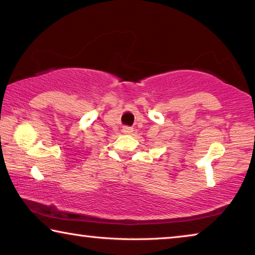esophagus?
<instances>
[{
	"mask_svg": "<svg viewBox=\"0 0 255 255\" xmlns=\"http://www.w3.org/2000/svg\"><path fill=\"white\" fill-rule=\"evenodd\" d=\"M123 131H124L125 133H131V132H132V128L126 126V127L123 128Z\"/></svg>",
	"mask_w": 255,
	"mask_h": 255,
	"instance_id": "esophagus-1",
	"label": "esophagus"
}]
</instances>
